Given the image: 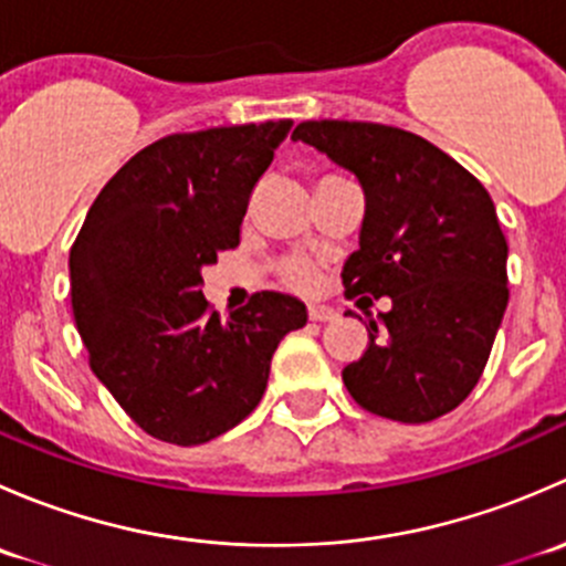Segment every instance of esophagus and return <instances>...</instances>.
<instances>
[{"label": "esophagus", "instance_id": "esophagus-1", "mask_svg": "<svg viewBox=\"0 0 566 566\" xmlns=\"http://www.w3.org/2000/svg\"><path fill=\"white\" fill-rule=\"evenodd\" d=\"M306 312H310V319H315V323H331V319L339 317V312H336L334 306H323V304H312Z\"/></svg>", "mask_w": 566, "mask_h": 566}]
</instances>
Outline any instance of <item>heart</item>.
Here are the masks:
<instances>
[{
    "label": "heart",
    "mask_w": 566,
    "mask_h": 566,
    "mask_svg": "<svg viewBox=\"0 0 566 566\" xmlns=\"http://www.w3.org/2000/svg\"><path fill=\"white\" fill-rule=\"evenodd\" d=\"M282 282L287 284V287L301 290V293H312L319 284V273L315 265H310V262L290 260L282 265Z\"/></svg>",
    "instance_id": "heart-1"
}]
</instances>
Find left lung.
<instances>
[{
    "instance_id": "obj_1",
    "label": "left lung",
    "mask_w": 566,
    "mask_h": 566,
    "mask_svg": "<svg viewBox=\"0 0 566 566\" xmlns=\"http://www.w3.org/2000/svg\"><path fill=\"white\" fill-rule=\"evenodd\" d=\"M293 139L350 169L367 197L358 251L342 271L347 298L389 295L369 345L342 369L350 397L384 419L421 424L479 384L504 317L506 238L488 188L410 130L310 119Z\"/></svg>"
}]
</instances>
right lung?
Instances as JSON below:
<instances>
[{"label": "right lung", "mask_w": 566, "mask_h": 566, "mask_svg": "<svg viewBox=\"0 0 566 566\" xmlns=\"http://www.w3.org/2000/svg\"><path fill=\"white\" fill-rule=\"evenodd\" d=\"M293 119L172 134L136 153L71 247V304L90 367L158 441L197 447L260 405L271 358L306 323L262 290L221 319L202 268L235 249L256 180Z\"/></svg>", "instance_id": "add662e5"}]
</instances>
